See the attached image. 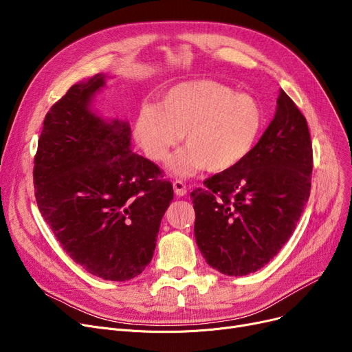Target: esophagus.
Wrapping results in <instances>:
<instances>
[{
    "instance_id": "34e87169",
    "label": "esophagus",
    "mask_w": 352,
    "mask_h": 352,
    "mask_svg": "<svg viewBox=\"0 0 352 352\" xmlns=\"http://www.w3.org/2000/svg\"><path fill=\"white\" fill-rule=\"evenodd\" d=\"M173 187H174V192H175L178 197H184V195L187 194V186H186V184H184L182 181H179V179L174 181Z\"/></svg>"
}]
</instances>
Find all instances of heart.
<instances>
[{
	"label": "heart",
	"mask_w": 352,
	"mask_h": 352,
	"mask_svg": "<svg viewBox=\"0 0 352 352\" xmlns=\"http://www.w3.org/2000/svg\"><path fill=\"white\" fill-rule=\"evenodd\" d=\"M264 122V109L254 97L214 80H194L170 88L160 107L142 105L134 131L153 161H162L184 134L187 146L168 165L175 174L190 175L202 168H235L254 150Z\"/></svg>",
	"instance_id": "b5f03b06"
}]
</instances>
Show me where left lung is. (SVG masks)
<instances>
[{"label":"left lung","mask_w":352,"mask_h":352,"mask_svg":"<svg viewBox=\"0 0 352 352\" xmlns=\"http://www.w3.org/2000/svg\"><path fill=\"white\" fill-rule=\"evenodd\" d=\"M311 174L307 120L281 89L274 120L251 154L190 194L195 241L208 265L243 276L270 263L297 227Z\"/></svg>","instance_id":"8db88e82"}]
</instances>
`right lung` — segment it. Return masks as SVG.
Wrapping results in <instances>:
<instances>
[{
	"instance_id": "add662e5",
	"label": "right lung",
	"mask_w": 352,
	"mask_h": 352,
	"mask_svg": "<svg viewBox=\"0 0 352 352\" xmlns=\"http://www.w3.org/2000/svg\"><path fill=\"white\" fill-rule=\"evenodd\" d=\"M97 74L72 85L45 116L34 158L36 206L63 250L108 281L140 275L174 198L160 166L131 151V128L89 109Z\"/></svg>"
}]
</instances>
